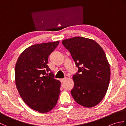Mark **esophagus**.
<instances>
[{
  "label": "esophagus",
  "mask_w": 126,
  "mask_h": 126,
  "mask_svg": "<svg viewBox=\"0 0 126 126\" xmlns=\"http://www.w3.org/2000/svg\"><path fill=\"white\" fill-rule=\"evenodd\" d=\"M65 79H61V83H63V82H64V81H65Z\"/></svg>",
  "instance_id": "esophagus-1"
}]
</instances>
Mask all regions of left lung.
<instances>
[{"mask_svg":"<svg viewBox=\"0 0 126 126\" xmlns=\"http://www.w3.org/2000/svg\"><path fill=\"white\" fill-rule=\"evenodd\" d=\"M78 72L73 77L71 95L77 103L87 108L97 105L105 96L110 78V68L105 52L94 40L82 37L64 39Z\"/></svg>","mask_w":126,"mask_h":126,"instance_id":"left-lung-1","label":"left lung"}]
</instances>
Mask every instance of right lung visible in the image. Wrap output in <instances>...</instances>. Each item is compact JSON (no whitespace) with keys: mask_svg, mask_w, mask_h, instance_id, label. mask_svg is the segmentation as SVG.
<instances>
[{"mask_svg":"<svg viewBox=\"0 0 126 126\" xmlns=\"http://www.w3.org/2000/svg\"><path fill=\"white\" fill-rule=\"evenodd\" d=\"M60 41L34 44L23 51L15 66L16 87L24 102L34 110L45 113L55 107L61 92V82L47 65L50 53Z\"/></svg>","mask_w":126,"mask_h":126,"instance_id":"obj_1","label":"right lung"}]
</instances>
